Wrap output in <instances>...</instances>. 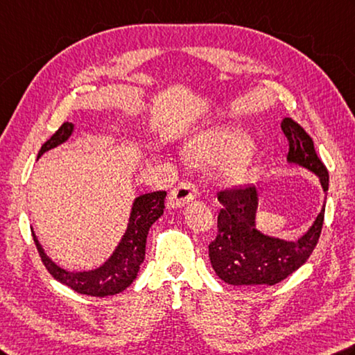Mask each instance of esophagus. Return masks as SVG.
Wrapping results in <instances>:
<instances>
[{
    "mask_svg": "<svg viewBox=\"0 0 355 355\" xmlns=\"http://www.w3.org/2000/svg\"><path fill=\"white\" fill-rule=\"evenodd\" d=\"M197 197L198 189L194 184L189 182L180 183L172 189L169 200H167V206H169V208H182V206L192 202V200H196Z\"/></svg>",
    "mask_w": 355,
    "mask_h": 355,
    "instance_id": "1",
    "label": "esophagus"
}]
</instances>
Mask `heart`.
<instances>
[{
	"label": "heart",
	"instance_id": "obj_1",
	"mask_svg": "<svg viewBox=\"0 0 355 355\" xmlns=\"http://www.w3.org/2000/svg\"><path fill=\"white\" fill-rule=\"evenodd\" d=\"M250 146V138L239 128L218 125L196 135L186 146V155L198 166H214L227 160L223 180L228 184L242 186L256 175V159Z\"/></svg>",
	"mask_w": 355,
	"mask_h": 355
}]
</instances>
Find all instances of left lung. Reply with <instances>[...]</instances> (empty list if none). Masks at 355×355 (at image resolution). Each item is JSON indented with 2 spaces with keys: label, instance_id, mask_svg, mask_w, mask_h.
Masks as SVG:
<instances>
[{
  "label": "left lung",
  "instance_id": "obj_1",
  "mask_svg": "<svg viewBox=\"0 0 355 355\" xmlns=\"http://www.w3.org/2000/svg\"><path fill=\"white\" fill-rule=\"evenodd\" d=\"M288 139L287 163L311 171L318 177L324 192L320 214L296 241L261 233L256 227L259 194L256 186L223 191L217 196L222 209L217 217V237L209 243V261L216 275L231 286H275L296 272L313 248L323 228L329 173L313 149V141L304 128L290 118L281 122Z\"/></svg>",
  "mask_w": 355,
  "mask_h": 355
}]
</instances>
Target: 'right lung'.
Returning a JSON list of instances; mask_svg holds the SVG:
<instances>
[{"mask_svg": "<svg viewBox=\"0 0 355 355\" xmlns=\"http://www.w3.org/2000/svg\"><path fill=\"white\" fill-rule=\"evenodd\" d=\"M74 132L73 122H65L46 143L42 146L38 152L40 158L44 152L55 149L57 146L67 143L71 135ZM164 191L149 192V194H141L133 200L130 216L124 236L121 237L118 247L114 248L112 256L93 270H83V272H71V270L62 268L60 266L51 259L44 253L43 247L38 242L37 236L32 230V237L37 245L38 253L48 272L54 278L76 290L77 293L89 295V296H110L121 293L132 284L139 272V266L144 261L146 256V242L147 234L153 223L163 216L164 211Z\"/></svg>", "mask_w": 355, "mask_h": 355, "instance_id": "1", "label": "right lung"}]
</instances>
